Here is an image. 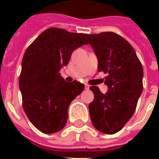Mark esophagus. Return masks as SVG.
<instances>
[{"label":"esophagus","instance_id":"34e87169","mask_svg":"<svg viewBox=\"0 0 159 159\" xmlns=\"http://www.w3.org/2000/svg\"><path fill=\"white\" fill-rule=\"evenodd\" d=\"M89 84H85V89H89Z\"/></svg>","mask_w":159,"mask_h":159}]
</instances>
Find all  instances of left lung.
<instances>
[{
	"mask_svg": "<svg viewBox=\"0 0 159 159\" xmlns=\"http://www.w3.org/2000/svg\"><path fill=\"white\" fill-rule=\"evenodd\" d=\"M98 59V70L107 73V93L89 88L94 99L89 104L90 118L100 132L113 134L133 116L143 90V68L136 52L123 37L114 32L85 35Z\"/></svg>",
	"mask_w": 159,
	"mask_h": 159,
	"instance_id": "8db88e82",
	"label": "left lung"
}]
</instances>
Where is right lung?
I'll return each mask as SVG.
<instances>
[{
	"mask_svg": "<svg viewBox=\"0 0 159 159\" xmlns=\"http://www.w3.org/2000/svg\"><path fill=\"white\" fill-rule=\"evenodd\" d=\"M88 43L85 34L49 28L26 49L19 76L23 107L42 133H56L66 126L70 104L84 89L77 81L66 82L59 70L75 49Z\"/></svg>",
	"mask_w": 159,
	"mask_h": 159,
	"instance_id": "right-lung-1",
	"label": "right lung"
}]
</instances>
